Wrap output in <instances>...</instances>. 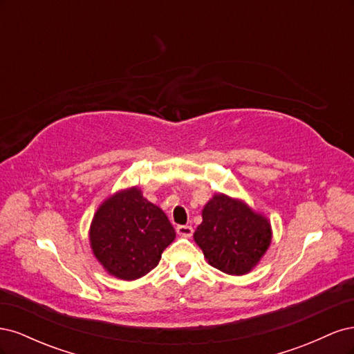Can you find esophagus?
I'll use <instances>...</instances> for the list:
<instances>
[{"label": "esophagus", "mask_w": 354, "mask_h": 354, "mask_svg": "<svg viewBox=\"0 0 354 354\" xmlns=\"http://www.w3.org/2000/svg\"><path fill=\"white\" fill-rule=\"evenodd\" d=\"M177 233L180 234V236H192V233H194V229H192V226H177Z\"/></svg>", "instance_id": "34e87169"}]
</instances>
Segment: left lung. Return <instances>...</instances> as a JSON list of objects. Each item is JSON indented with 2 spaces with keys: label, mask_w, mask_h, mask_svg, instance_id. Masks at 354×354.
Listing matches in <instances>:
<instances>
[{
  "label": "left lung",
  "mask_w": 354,
  "mask_h": 354,
  "mask_svg": "<svg viewBox=\"0 0 354 354\" xmlns=\"http://www.w3.org/2000/svg\"><path fill=\"white\" fill-rule=\"evenodd\" d=\"M194 238L212 267L239 276L259 264L272 242V227L245 202L217 194L203 207Z\"/></svg>",
  "instance_id": "left-lung-1"
}]
</instances>
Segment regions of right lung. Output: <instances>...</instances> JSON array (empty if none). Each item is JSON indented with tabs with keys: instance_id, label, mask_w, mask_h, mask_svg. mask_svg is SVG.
I'll list each match as a JSON object with an SVG mask.
<instances>
[{
	"instance_id": "obj_1",
	"label": "right lung",
	"mask_w": 354,
	"mask_h": 354,
	"mask_svg": "<svg viewBox=\"0 0 354 354\" xmlns=\"http://www.w3.org/2000/svg\"><path fill=\"white\" fill-rule=\"evenodd\" d=\"M176 230L140 189L118 192L95 211L90 227L93 254L109 274L134 281L158 266Z\"/></svg>"
}]
</instances>
